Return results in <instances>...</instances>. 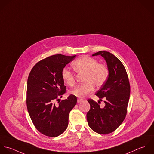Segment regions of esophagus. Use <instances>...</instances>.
<instances>
[{"label": "esophagus", "mask_w": 154, "mask_h": 154, "mask_svg": "<svg viewBox=\"0 0 154 154\" xmlns=\"http://www.w3.org/2000/svg\"><path fill=\"white\" fill-rule=\"evenodd\" d=\"M82 100H83L81 99H77V102H78V103H80Z\"/></svg>", "instance_id": "34e87169"}]
</instances>
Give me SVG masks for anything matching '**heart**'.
Masks as SVG:
<instances>
[{
    "instance_id": "b5f03b06",
    "label": "heart",
    "mask_w": 154,
    "mask_h": 154,
    "mask_svg": "<svg viewBox=\"0 0 154 154\" xmlns=\"http://www.w3.org/2000/svg\"><path fill=\"white\" fill-rule=\"evenodd\" d=\"M72 66L77 74H85L83 79L84 83L71 91L72 94L79 97H83L92 92L94 86L96 88L102 86L109 77V71L108 66L90 57L82 56L77 58L72 62ZM61 77L69 86L72 87L75 85V74L67 67L62 69Z\"/></svg>"
}]
</instances>
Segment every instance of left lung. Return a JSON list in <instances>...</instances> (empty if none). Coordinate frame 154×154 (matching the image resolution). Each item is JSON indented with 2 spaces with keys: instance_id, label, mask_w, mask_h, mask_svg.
<instances>
[{
  "instance_id": "obj_1",
  "label": "left lung",
  "mask_w": 154,
  "mask_h": 154,
  "mask_svg": "<svg viewBox=\"0 0 154 154\" xmlns=\"http://www.w3.org/2000/svg\"><path fill=\"white\" fill-rule=\"evenodd\" d=\"M99 55L104 58L109 71L108 80L96 93L100 100L104 99L106 106L100 108L98 104L100 100L97 103L89 99L88 101L91 109L86 117L89 127L94 131L106 134L114 131L125 118L130 85L122 62L113 54L105 51L96 52L92 56Z\"/></svg>"
}]
</instances>
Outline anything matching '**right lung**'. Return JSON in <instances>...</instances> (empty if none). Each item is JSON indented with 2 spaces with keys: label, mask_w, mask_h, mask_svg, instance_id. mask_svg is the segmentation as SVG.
<instances>
[{
  "label": "right lung",
  "mask_w": 154,
  "mask_h": 154,
  "mask_svg": "<svg viewBox=\"0 0 154 154\" xmlns=\"http://www.w3.org/2000/svg\"><path fill=\"white\" fill-rule=\"evenodd\" d=\"M76 55H54L38 62L29 74L26 103L31 121L37 130L49 137H57L66 129L70 111L77 103V97L70 94L58 105L66 92L62 69Z\"/></svg>",
  "instance_id": "obj_1"
}]
</instances>
